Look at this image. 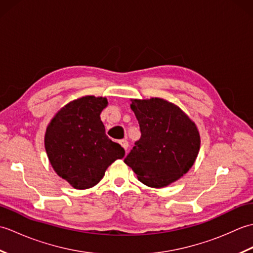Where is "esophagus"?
<instances>
[{
	"mask_svg": "<svg viewBox=\"0 0 253 253\" xmlns=\"http://www.w3.org/2000/svg\"><path fill=\"white\" fill-rule=\"evenodd\" d=\"M120 143H121V146L126 150L127 151V149H128V146H129V144H128V141L126 140V139H123V140H121L120 141Z\"/></svg>",
	"mask_w": 253,
	"mask_h": 253,
	"instance_id": "34e87169",
	"label": "esophagus"
}]
</instances>
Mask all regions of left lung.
Wrapping results in <instances>:
<instances>
[{
  "label": "left lung",
  "mask_w": 253,
  "mask_h": 253,
  "mask_svg": "<svg viewBox=\"0 0 253 253\" xmlns=\"http://www.w3.org/2000/svg\"><path fill=\"white\" fill-rule=\"evenodd\" d=\"M141 137L124 160L144 185L162 188L179 179L195 163L200 136L178 106L163 99L133 100Z\"/></svg>",
  "instance_id": "1"
}]
</instances>
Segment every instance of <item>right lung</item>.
I'll list each match as a JSON object with an SVG mask.
<instances>
[{
	"label": "right lung",
	"mask_w": 253,
	"mask_h": 253,
	"mask_svg": "<svg viewBox=\"0 0 253 253\" xmlns=\"http://www.w3.org/2000/svg\"><path fill=\"white\" fill-rule=\"evenodd\" d=\"M105 98L88 95L57 112L46 128L44 146L58 176L76 189L95 186L125 150L106 136L100 114Z\"/></svg>",
	"instance_id": "right-lung-1"
}]
</instances>
